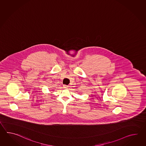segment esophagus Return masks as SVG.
<instances>
[{
    "label": "esophagus",
    "mask_w": 146,
    "mask_h": 146,
    "mask_svg": "<svg viewBox=\"0 0 146 146\" xmlns=\"http://www.w3.org/2000/svg\"><path fill=\"white\" fill-rule=\"evenodd\" d=\"M68 86H67V85H65V84H64V85H63V87L64 88H65V89H66V88H68Z\"/></svg>",
    "instance_id": "34e87169"
}]
</instances>
